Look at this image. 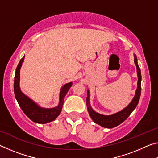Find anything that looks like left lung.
Masks as SVG:
<instances>
[{
	"instance_id": "8db88e82",
	"label": "left lung",
	"mask_w": 158,
	"mask_h": 158,
	"mask_svg": "<svg viewBox=\"0 0 158 158\" xmlns=\"http://www.w3.org/2000/svg\"><path fill=\"white\" fill-rule=\"evenodd\" d=\"M135 63L137 66V76H138V82H137V89L136 90L135 95L133 100L130 103L127 107H125L122 111L118 112L114 114L110 115V116H105L100 114L96 113L95 111L93 110L91 106L90 105V94L89 90H87V98H86V105L87 109L89 111L90 117L95 123L101 125L106 128H112L117 126V125L122 123L123 122L126 120L128 116H130L131 113L133 111L134 109L137 106L139 101L140 95H141V70L139 67L138 65L137 56L135 54Z\"/></svg>"
}]
</instances>
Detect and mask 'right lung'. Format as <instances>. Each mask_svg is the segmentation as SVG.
<instances>
[{"mask_svg":"<svg viewBox=\"0 0 158 158\" xmlns=\"http://www.w3.org/2000/svg\"><path fill=\"white\" fill-rule=\"evenodd\" d=\"M24 57L25 56H23L21 58L17 67V69H16L14 82L15 98L17 99L19 105L22 111L24 112V114L31 121L37 123H47L54 121L58 116V115L60 114L61 109H62L63 105L64 98H65V96L69 90V88L73 85V82L66 84L62 87L60 93V102L58 106L52 109H44L40 107L31 99L26 97L20 90L19 73L21 65H22V63L24 60Z\"/></svg>","mask_w":158,"mask_h":158,"instance_id":"obj_1","label":"right lung"}]
</instances>
